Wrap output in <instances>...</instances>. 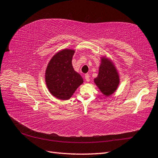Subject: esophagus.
<instances>
[{"label":"esophagus","instance_id":"obj_1","mask_svg":"<svg viewBox=\"0 0 158 158\" xmlns=\"http://www.w3.org/2000/svg\"><path fill=\"white\" fill-rule=\"evenodd\" d=\"M85 81L87 82L89 81V74H85Z\"/></svg>","mask_w":158,"mask_h":158}]
</instances>
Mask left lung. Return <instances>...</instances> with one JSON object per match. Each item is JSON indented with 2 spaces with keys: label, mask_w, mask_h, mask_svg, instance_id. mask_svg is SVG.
<instances>
[{
  "label": "left lung",
  "mask_w": 158,
  "mask_h": 158,
  "mask_svg": "<svg viewBox=\"0 0 158 158\" xmlns=\"http://www.w3.org/2000/svg\"><path fill=\"white\" fill-rule=\"evenodd\" d=\"M94 82L106 96L111 95L117 89L119 83V75L112 62L108 59L102 58L98 75L94 79Z\"/></svg>",
  "instance_id": "left-lung-1"
}]
</instances>
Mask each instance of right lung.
I'll return each mask as SVG.
<instances>
[{
	"instance_id": "right-lung-1",
	"label": "right lung",
	"mask_w": 158,
	"mask_h": 158,
	"mask_svg": "<svg viewBox=\"0 0 158 158\" xmlns=\"http://www.w3.org/2000/svg\"><path fill=\"white\" fill-rule=\"evenodd\" d=\"M75 51L64 49L50 60L45 73V81L52 94L60 100H68L72 96L83 80L72 65Z\"/></svg>"
}]
</instances>
